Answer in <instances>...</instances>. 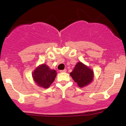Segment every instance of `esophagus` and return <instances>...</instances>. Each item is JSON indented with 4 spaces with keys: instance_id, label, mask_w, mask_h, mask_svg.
I'll list each match as a JSON object with an SVG mask.
<instances>
[{
    "instance_id": "esophagus-1",
    "label": "esophagus",
    "mask_w": 126,
    "mask_h": 126,
    "mask_svg": "<svg viewBox=\"0 0 126 126\" xmlns=\"http://www.w3.org/2000/svg\"><path fill=\"white\" fill-rule=\"evenodd\" d=\"M60 72H66V69H63V70H60Z\"/></svg>"
}]
</instances>
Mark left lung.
I'll return each instance as SVG.
<instances>
[{"label":"left lung","mask_w":126,"mask_h":126,"mask_svg":"<svg viewBox=\"0 0 126 126\" xmlns=\"http://www.w3.org/2000/svg\"><path fill=\"white\" fill-rule=\"evenodd\" d=\"M71 76L79 87H85L92 82L93 71L81 62H79L71 72Z\"/></svg>","instance_id":"obj_1"}]
</instances>
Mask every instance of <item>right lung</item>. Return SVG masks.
I'll list each match as a JSON object with an SVG mask.
<instances>
[{
	"instance_id": "obj_1",
	"label": "right lung",
	"mask_w": 126,
	"mask_h": 126,
	"mask_svg": "<svg viewBox=\"0 0 126 126\" xmlns=\"http://www.w3.org/2000/svg\"><path fill=\"white\" fill-rule=\"evenodd\" d=\"M57 76L56 71L50 69L45 64L39 66L33 73L32 76L35 83L44 88L50 87Z\"/></svg>"
}]
</instances>
